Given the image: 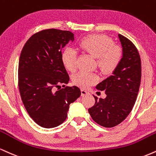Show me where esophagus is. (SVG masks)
<instances>
[{
    "instance_id": "obj_1",
    "label": "esophagus",
    "mask_w": 156,
    "mask_h": 156,
    "mask_svg": "<svg viewBox=\"0 0 156 156\" xmlns=\"http://www.w3.org/2000/svg\"><path fill=\"white\" fill-rule=\"evenodd\" d=\"M89 94V92L87 91V90L83 89H81V95H82V96H85V95Z\"/></svg>"
}]
</instances>
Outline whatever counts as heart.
Listing matches in <instances>:
<instances>
[{
  "label": "heart",
  "mask_w": 156,
  "mask_h": 156,
  "mask_svg": "<svg viewBox=\"0 0 156 156\" xmlns=\"http://www.w3.org/2000/svg\"><path fill=\"white\" fill-rule=\"evenodd\" d=\"M78 48L83 51L97 57L99 68L105 74L113 72L121 62L123 51L118 45L113 44L110 37L102 34L90 35L83 37L78 43ZM62 62L66 70L73 72L77 67V51L67 47L64 49L61 56ZM99 80L96 73L81 71L73 78L76 85L87 88Z\"/></svg>",
  "instance_id": "obj_1"
}]
</instances>
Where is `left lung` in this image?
Segmentation results:
<instances>
[{
  "instance_id": "left-lung-1",
  "label": "left lung",
  "mask_w": 156,
  "mask_h": 156,
  "mask_svg": "<svg viewBox=\"0 0 156 156\" xmlns=\"http://www.w3.org/2000/svg\"><path fill=\"white\" fill-rule=\"evenodd\" d=\"M123 57L117 68L101 83L97 89L105 91V99L97 97L89 109L92 119L102 126L111 128L119 125L132 111L141 82V59L136 46L128 38L119 34Z\"/></svg>"
}]
</instances>
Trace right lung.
Segmentation results:
<instances>
[{"instance_id":"obj_1","label":"right lung","mask_w":156,"mask_h":156,"mask_svg":"<svg viewBox=\"0 0 156 156\" xmlns=\"http://www.w3.org/2000/svg\"><path fill=\"white\" fill-rule=\"evenodd\" d=\"M73 41L70 31L44 30L28 39L20 54L19 89L22 102L32 119L44 128L62 124L70 105L81 94L76 86L65 87L70 78L62 62V49ZM60 84L64 88L56 91Z\"/></svg>"}]
</instances>
